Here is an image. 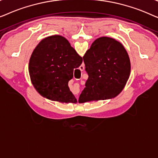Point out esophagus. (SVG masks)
Returning <instances> with one entry per match:
<instances>
[{
    "label": "esophagus",
    "instance_id": "esophagus-1",
    "mask_svg": "<svg viewBox=\"0 0 158 158\" xmlns=\"http://www.w3.org/2000/svg\"><path fill=\"white\" fill-rule=\"evenodd\" d=\"M84 68V67H82V68Z\"/></svg>",
    "mask_w": 158,
    "mask_h": 158
}]
</instances>
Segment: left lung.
I'll use <instances>...</instances> for the list:
<instances>
[{"mask_svg": "<svg viewBox=\"0 0 158 158\" xmlns=\"http://www.w3.org/2000/svg\"><path fill=\"white\" fill-rule=\"evenodd\" d=\"M88 75L79 103L105 100L124 89L131 71L130 60L123 45L113 38H98L83 57Z\"/></svg>", "mask_w": 158, "mask_h": 158, "instance_id": "obj_1", "label": "left lung"}]
</instances>
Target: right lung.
<instances>
[{"label":"right lung","instance_id":"1","mask_svg":"<svg viewBox=\"0 0 158 158\" xmlns=\"http://www.w3.org/2000/svg\"><path fill=\"white\" fill-rule=\"evenodd\" d=\"M82 62V57L65 38L60 35L48 36L39 43L31 54L30 78L43 97L61 103H77L68 82Z\"/></svg>","mask_w":158,"mask_h":158}]
</instances>
